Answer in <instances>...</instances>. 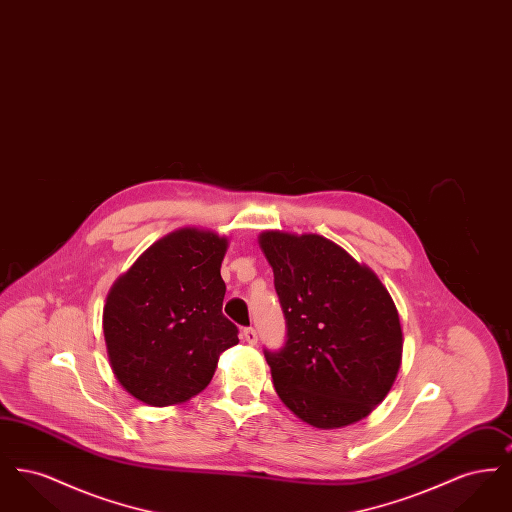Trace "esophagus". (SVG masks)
Instances as JSON below:
<instances>
[{
    "instance_id": "esophagus-1",
    "label": "esophagus",
    "mask_w": 512,
    "mask_h": 512,
    "mask_svg": "<svg viewBox=\"0 0 512 512\" xmlns=\"http://www.w3.org/2000/svg\"><path fill=\"white\" fill-rule=\"evenodd\" d=\"M242 336H244V340L247 341L249 345H255V343H257V330H255V328H244Z\"/></svg>"
}]
</instances>
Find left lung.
Masks as SVG:
<instances>
[{"mask_svg": "<svg viewBox=\"0 0 512 512\" xmlns=\"http://www.w3.org/2000/svg\"><path fill=\"white\" fill-rule=\"evenodd\" d=\"M259 245L288 326L284 347L265 349L278 397L322 430L365 418L401 366L403 332L390 293L370 268L317 234L268 230Z\"/></svg>", "mask_w": 512, "mask_h": 512, "instance_id": "1", "label": "left lung"}]
</instances>
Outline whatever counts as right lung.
I'll list each match as a JSON object with an SVG mask.
<instances>
[{
  "mask_svg": "<svg viewBox=\"0 0 512 512\" xmlns=\"http://www.w3.org/2000/svg\"><path fill=\"white\" fill-rule=\"evenodd\" d=\"M226 247L215 232L180 228L113 284L103 336L115 378L132 397L151 407L188 401L209 386L220 353L240 341L222 315Z\"/></svg>",
  "mask_w": 512,
  "mask_h": 512,
  "instance_id": "right-lung-1",
  "label": "right lung"
}]
</instances>
